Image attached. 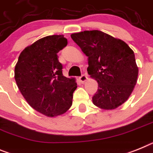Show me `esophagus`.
I'll return each mask as SVG.
<instances>
[{"mask_svg": "<svg viewBox=\"0 0 153 153\" xmlns=\"http://www.w3.org/2000/svg\"><path fill=\"white\" fill-rule=\"evenodd\" d=\"M79 80L82 82V83H84V82L86 81L87 79V76L86 75V74H83V75H82L81 76H79Z\"/></svg>", "mask_w": 153, "mask_h": 153, "instance_id": "34e87169", "label": "esophagus"}]
</instances>
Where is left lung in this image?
Segmentation results:
<instances>
[{
  "label": "left lung",
  "instance_id": "1",
  "mask_svg": "<svg viewBox=\"0 0 153 153\" xmlns=\"http://www.w3.org/2000/svg\"><path fill=\"white\" fill-rule=\"evenodd\" d=\"M71 38L88 56L87 73L98 83L94 104L105 110L121 106L131 95L139 74L132 49L98 30L74 33Z\"/></svg>",
  "mask_w": 153,
  "mask_h": 153
}]
</instances>
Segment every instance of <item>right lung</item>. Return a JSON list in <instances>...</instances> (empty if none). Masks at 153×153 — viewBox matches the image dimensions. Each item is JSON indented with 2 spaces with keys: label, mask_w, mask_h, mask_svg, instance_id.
I'll list each match as a JSON object with an SVG mask.
<instances>
[{
  "label": "right lung",
  "mask_w": 153,
  "mask_h": 153,
  "mask_svg": "<svg viewBox=\"0 0 153 153\" xmlns=\"http://www.w3.org/2000/svg\"><path fill=\"white\" fill-rule=\"evenodd\" d=\"M67 45L62 35L49 36L21 53L14 68L18 89L30 106L48 117L66 113L73 103L77 84L62 75L57 53Z\"/></svg>",
  "instance_id": "add662e5"
}]
</instances>
